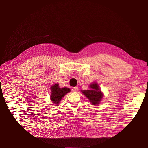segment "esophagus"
<instances>
[{
	"label": "esophagus",
	"instance_id": "esophagus-1",
	"mask_svg": "<svg viewBox=\"0 0 148 148\" xmlns=\"http://www.w3.org/2000/svg\"><path fill=\"white\" fill-rule=\"evenodd\" d=\"M72 90L74 92H77L78 90V87H74L72 88Z\"/></svg>",
	"mask_w": 148,
	"mask_h": 148
}]
</instances>
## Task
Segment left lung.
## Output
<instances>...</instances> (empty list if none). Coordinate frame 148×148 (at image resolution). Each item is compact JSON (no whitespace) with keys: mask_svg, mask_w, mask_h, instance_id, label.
I'll use <instances>...</instances> for the list:
<instances>
[{"mask_svg":"<svg viewBox=\"0 0 148 148\" xmlns=\"http://www.w3.org/2000/svg\"><path fill=\"white\" fill-rule=\"evenodd\" d=\"M91 88L89 90H82L92 105L99 104L103 97V93L99 88V86L97 83H92L89 86Z\"/></svg>","mask_w":148,"mask_h":148,"instance_id":"obj_1","label":"left lung"}]
</instances>
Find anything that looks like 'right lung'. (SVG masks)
<instances>
[{
	"mask_svg": "<svg viewBox=\"0 0 148 148\" xmlns=\"http://www.w3.org/2000/svg\"><path fill=\"white\" fill-rule=\"evenodd\" d=\"M51 99L53 103L56 104L55 105H59L62 97H64L66 94L70 92V89L68 87L60 88L59 87V84L58 83L51 86Z\"/></svg>",
	"mask_w": 148,
	"mask_h": 148,
	"instance_id": "add662e5",
	"label": "right lung"
}]
</instances>
